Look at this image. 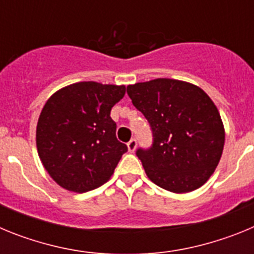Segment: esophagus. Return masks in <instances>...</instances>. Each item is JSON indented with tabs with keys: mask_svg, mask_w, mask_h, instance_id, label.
Masks as SVG:
<instances>
[{
	"mask_svg": "<svg viewBox=\"0 0 254 254\" xmlns=\"http://www.w3.org/2000/svg\"><path fill=\"white\" fill-rule=\"evenodd\" d=\"M136 147H137V141L134 140V138L129 140L128 143H127V149H128V151L133 152L134 150H136Z\"/></svg>",
	"mask_w": 254,
	"mask_h": 254,
	"instance_id": "1",
	"label": "esophagus"
}]
</instances>
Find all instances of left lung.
<instances>
[{"mask_svg":"<svg viewBox=\"0 0 254 254\" xmlns=\"http://www.w3.org/2000/svg\"><path fill=\"white\" fill-rule=\"evenodd\" d=\"M127 94L151 126L154 143L137 150L150 181L187 193L208 181L225 143V128L210 96L197 85L155 78L128 85Z\"/></svg>","mask_w":254,"mask_h":254,"instance_id":"1","label":"left lung"}]
</instances>
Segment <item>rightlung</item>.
Masks as SVG:
<instances>
[{
	"label": "right lung",
	"mask_w": 254,
	"mask_h": 254,
	"mask_svg": "<svg viewBox=\"0 0 254 254\" xmlns=\"http://www.w3.org/2000/svg\"><path fill=\"white\" fill-rule=\"evenodd\" d=\"M125 85L81 81L52 94L37 123V150L44 169L62 188L84 193L104 185L127 151L111 118Z\"/></svg>",
	"instance_id": "add662e5"
}]
</instances>
